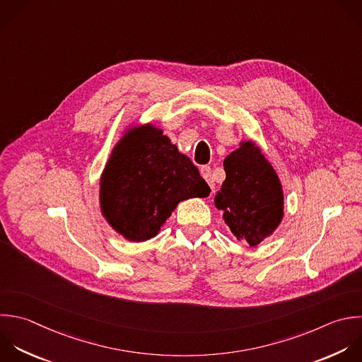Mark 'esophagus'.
<instances>
[{
    "label": "esophagus",
    "instance_id": "obj_1",
    "mask_svg": "<svg viewBox=\"0 0 362 362\" xmlns=\"http://www.w3.org/2000/svg\"><path fill=\"white\" fill-rule=\"evenodd\" d=\"M212 170H211V167L209 165H204V167H201V175H202V178L208 182V185L214 189V180H212Z\"/></svg>",
    "mask_w": 362,
    "mask_h": 362
}]
</instances>
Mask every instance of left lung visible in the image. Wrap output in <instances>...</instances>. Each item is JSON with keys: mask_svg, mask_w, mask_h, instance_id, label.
<instances>
[{"mask_svg": "<svg viewBox=\"0 0 362 362\" xmlns=\"http://www.w3.org/2000/svg\"><path fill=\"white\" fill-rule=\"evenodd\" d=\"M226 178L215 197L216 208L238 240L259 245L283 218V191L260 148L246 141L223 161Z\"/></svg>", "mask_w": 362, "mask_h": 362, "instance_id": "obj_1", "label": "left lung"}]
</instances>
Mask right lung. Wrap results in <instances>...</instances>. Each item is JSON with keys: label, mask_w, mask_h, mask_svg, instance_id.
<instances>
[{"label": "right lung", "mask_w": 362, "mask_h": 362, "mask_svg": "<svg viewBox=\"0 0 362 362\" xmlns=\"http://www.w3.org/2000/svg\"><path fill=\"white\" fill-rule=\"evenodd\" d=\"M211 189L192 161L161 130H130L113 150L100 181V205L109 223L129 240L157 235L180 201Z\"/></svg>", "instance_id": "add662e5"}]
</instances>
